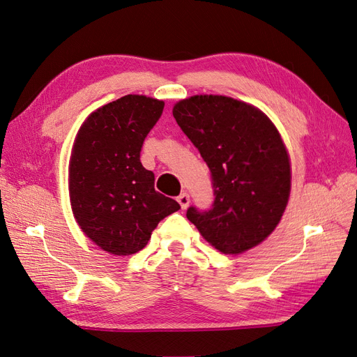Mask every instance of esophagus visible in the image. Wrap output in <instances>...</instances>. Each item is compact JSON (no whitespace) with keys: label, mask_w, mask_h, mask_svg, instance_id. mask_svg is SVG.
I'll return each mask as SVG.
<instances>
[{"label":"esophagus","mask_w":357,"mask_h":357,"mask_svg":"<svg viewBox=\"0 0 357 357\" xmlns=\"http://www.w3.org/2000/svg\"><path fill=\"white\" fill-rule=\"evenodd\" d=\"M177 201H178V204H180V207H181L183 210H186V208L189 207V202H190V198H189V193H186V192H183V193H180V195L177 197Z\"/></svg>","instance_id":"obj_1"}]
</instances>
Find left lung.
Instances as JSON below:
<instances>
[{
    "mask_svg": "<svg viewBox=\"0 0 357 357\" xmlns=\"http://www.w3.org/2000/svg\"><path fill=\"white\" fill-rule=\"evenodd\" d=\"M172 116L208 165L210 210L189 207L186 218L225 255L262 243L284 213L290 162L277 128L256 107L222 95H195Z\"/></svg>",
    "mask_w": 357,
    "mask_h": 357,
    "instance_id": "8db88e82",
    "label": "left lung"
}]
</instances>
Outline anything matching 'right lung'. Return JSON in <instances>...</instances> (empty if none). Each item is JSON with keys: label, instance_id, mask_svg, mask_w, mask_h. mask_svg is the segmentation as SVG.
Wrapping results in <instances>:
<instances>
[{"label": "right lung", "instance_id": "obj_1", "mask_svg": "<svg viewBox=\"0 0 357 357\" xmlns=\"http://www.w3.org/2000/svg\"><path fill=\"white\" fill-rule=\"evenodd\" d=\"M164 105L125 95L93 112L75 137L68 178L73 214L82 231L112 255L142 250L158 223L180 208L155 190V174L139 162Z\"/></svg>", "mask_w": 357, "mask_h": 357}]
</instances>
